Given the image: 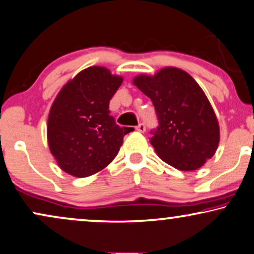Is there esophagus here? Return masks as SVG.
Listing matches in <instances>:
<instances>
[{
  "label": "esophagus",
  "mask_w": 254,
  "mask_h": 254,
  "mask_svg": "<svg viewBox=\"0 0 254 254\" xmlns=\"http://www.w3.org/2000/svg\"><path fill=\"white\" fill-rule=\"evenodd\" d=\"M136 130L138 131V132H145V125H144L143 123H140V124H138L137 127H136Z\"/></svg>",
  "instance_id": "34e87169"
}]
</instances>
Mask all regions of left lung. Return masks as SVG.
I'll list each match as a JSON object with an SVG mask.
<instances>
[{"mask_svg":"<svg viewBox=\"0 0 254 254\" xmlns=\"http://www.w3.org/2000/svg\"><path fill=\"white\" fill-rule=\"evenodd\" d=\"M132 83L152 101L159 127L151 144L166 164L193 171L212 158L220 139L219 123L203 89L176 66L155 75H138Z\"/></svg>","mask_w":254,"mask_h":254,"instance_id":"obj_1","label":"left lung"}]
</instances>
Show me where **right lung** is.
Masks as SVG:
<instances>
[{
  "label": "right lung",
  "mask_w": 254,
  "mask_h": 254,
  "mask_svg": "<svg viewBox=\"0 0 254 254\" xmlns=\"http://www.w3.org/2000/svg\"><path fill=\"white\" fill-rule=\"evenodd\" d=\"M123 77L104 66H89L61 89L51 105L47 137L51 155L64 172L84 178L110 164L125 133L109 103Z\"/></svg>",
  "instance_id": "1"
}]
</instances>
